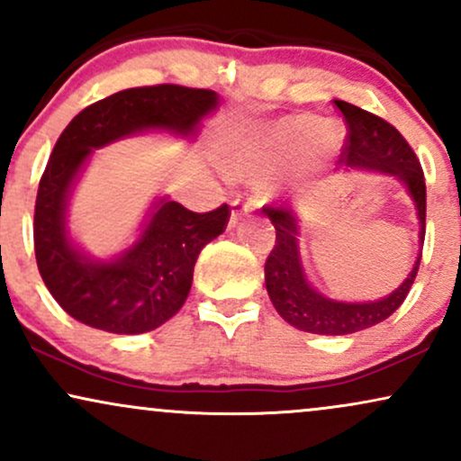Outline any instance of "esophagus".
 Returning <instances> with one entry per match:
<instances>
[{"mask_svg":"<svg viewBox=\"0 0 461 461\" xmlns=\"http://www.w3.org/2000/svg\"><path fill=\"white\" fill-rule=\"evenodd\" d=\"M247 212H251V203H240V202L231 203V214H230V223H227V227H230V230H234V227L240 223V219Z\"/></svg>","mask_w":461,"mask_h":461,"instance_id":"esophagus-1","label":"esophagus"}]
</instances>
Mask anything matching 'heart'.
<instances>
[{"label": "heart", "instance_id": "heart-1", "mask_svg": "<svg viewBox=\"0 0 461 461\" xmlns=\"http://www.w3.org/2000/svg\"><path fill=\"white\" fill-rule=\"evenodd\" d=\"M339 143L335 126H326L318 118L298 115L275 124L255 146L242 149L231 160L238 176L258 177L268 174L279 165L309 157L318 149H330Z\"/></svg>", "mask_w": 461, "mask_h": 461}]
</instances>
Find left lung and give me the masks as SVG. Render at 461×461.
Wrapping results in <instances>:
<instances>
[{
	"label": "left lung",
	"instance_id": "1",
	"mask_svg": "<svg viewBox=\"0 0 461 461\" xmlns=\"http://www.w3.org/2000/svg\"><path fill=\"white\" fill-rule=\"evenodd\" d=\"M343 118L348 122V143L343 148L339 163L346 171H374V174L395 177L406 188L408 197L417 208L419 245L425 238V177L412 148L399 135L395 126L378 115L354 107L350 103L337 101ZM270 223L276 230L275 249L264 266L266 290L273 301L276 313L294 329L313 332V335H350L384 321L406 301L414 284L419 264H412L406 279L395 290L378 301H337L315 290L303 266L301 255V219L284 208H266Z\"/></svg>",
	"mask_w": 461,
	"mask_h": 461
}]
</instances>
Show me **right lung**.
Wrapping results in <instances>:
<instances>
[{
	"instance_id": "1",
	"label": "right lung",
	"mask_w": 461,
	"mask_h": 461,
	"mask_svg": "<svg viewBox=\"0 0 461 461\" xmlns=\"http://www.w3.org/2000/svg\"><path fill=\"white\" fill-rule=\"evenodd\" d=\"M219 104L212 90L131 87L83 109L59 135L38 186L34 249L44 285L70 318L115 335H141L180 312L197 255L225 231V203L199 214L157 197L132 245L111 258H94L72 238L68 206L94 149L143 132L195 140Z\"/></svg>"
}]
</instances>
